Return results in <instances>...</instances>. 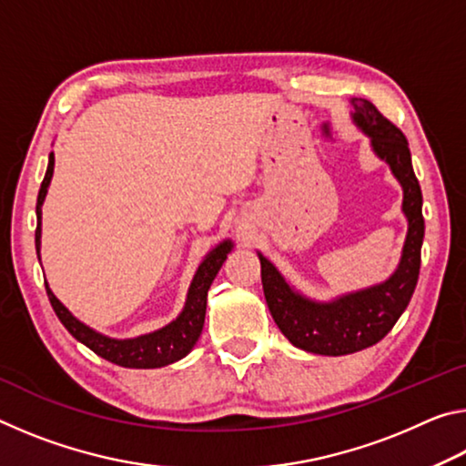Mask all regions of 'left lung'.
Segmentation results:
<instances>
[{"mask_svg":"<svg viewBox=\"0 0 466 466\" xmlns=\"http://www.w3.org/2000/svg\"><path fill=\"white\" fill-rule=\"evenodd\" d=\"M351 105L353 123L370 137L374 154L389 164L403 187V214L409 228L397 271L378 286L351 291L330 302H317L291 288L269 258L258 252L265 299L275 325L291 345L319 356H347L389 335L413 296L421 265L423 197L407 137L370 100L353 98Z\"/></svg>","mask_w":466,"mask_h":466,"instance_id":"left-lung-1","label":"left lung"}]
</instances>
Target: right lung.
Listing matches in <instances>:
<instances>
[{
	"instance_id": "1",
	"label": "right lung",
	"mask_w": 466,
	"mask_h": 466,
	"mask_svg": "<svg viewBox=\"0 0 466 466\" xmlns=\"http://www.w3.org/2000/svg\"><path fill=\"white\" fill-rule=\"evenodd\" d=\"M55 167V156L51 152L49 156V167H46L45 178L41 183V191H38L36 199V232H35V244H36V255L41 257V208L46 197V188H49L51 177ZM232 250V242L224 240L203 258V263L197 269L195 278L188 288L187 302L183 312L170 322V325L154 330V333L139 335L136 339H110L106 335L98 333V330L84 325L82 320H77L66 306H63L51 288L46 286V296L53 306L55 314L63 322L69 333H72L77 341L84 343L86 347L96 353V356L113 361L116 366L123 368H162L175 361L183 360L188 351L193 350L197 339H199L205 322V309H208V291L211 281L216 279L218 271L222 269L228 252Z\"/></svg>"
}]
</instances>
